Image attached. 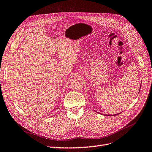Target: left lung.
Returning <instances> with one entry per match:
<instances>
[{
  "instance_id": "obj_1",
  "label": "left lung",
  "mask_w": 152,
  "mask_h": 152,
  "mask_svg": "<svg viewBox=\"0 0 152 152\" xmlns=\"http://www.w3.org/2000/svg\"><path fill=\"white\" fill-rule=\"evenodd\" d=\"M141 86H142V83H141ZM140 88H141V86H140ZM121 113H118V114H114V116H116V115H118V114H120ZM104 116H111V115H107V114H105L104 115Z\"/></svg>"
}]
</instances>
